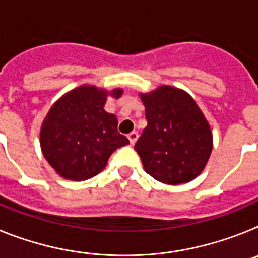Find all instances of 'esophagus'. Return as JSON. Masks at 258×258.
<instances>
[{"label": "esophagus", "mask_w": 258, "mask_h": 258, "mask_svg": "<svg viewBox=\"0 0 258 258\" xmlns=\"http://www.w3.org/2000/svg\"><path fill=\"white\" fill-rule=\"evenodd\" d=\"M127 140H129L131 145H134V143L137 142V140H138V133H137V132H132V133H129L127 134Z\"/></svg>", "instance_id": "34e87169"}]
</instances>
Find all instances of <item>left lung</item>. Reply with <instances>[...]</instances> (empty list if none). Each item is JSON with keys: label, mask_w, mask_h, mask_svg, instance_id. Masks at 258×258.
<instances>
[{"label": "left lung", "mask_w": 258, "mask_h": 258, "mask_svg": "<svg viewBox=\"0 0 258 258\" xmlns=\"http://www.w3.org/2000/svg\"><path fill=\"white\" fill-rule=\"evenodd\" d=\"M141 98L147 126L134 150L143 168L163 183L190 182L202 173L211 156L213 141L208 121L183 90L160 86Z\"/></svg>", "instance_id": "left-lung-1"}]
</instances>
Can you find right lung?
Returning <instances> with one entry per match:
<instances>
[{"label":"right lung","mask_w":258,"mask_h":258,"mask_svg":"<svg viewBox=\"0 0 258 258\" xmlns=\"http://www.w3.org/2000/svg\"><path fill=\"white\" fill-rule=\"evenodd\" d=\"M121 94V89L111 92L115 98ZM106 99V90L80 86L50 108L41 127V149L63 178H92L115 150L129 143L117 132L116 116L103 109Z\"/></svg>","instance_id":"obj_1"}]
</instances>
